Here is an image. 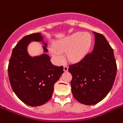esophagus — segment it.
Segmentation results:
<instances>
[{
	"label": "esophagus",
	"mask_w": 123,
	"mask_h": 123,
	"mask_svg": "<svg viewBox=\"0 0 123 123\" xmlns=\"http://www.w3.org/2000/svg\"><path fill=\"white\" fill-rule=\"evenodd\" d=\"M68 70V66L67 65L64 66V71H67Z\"/></svg>",
	"instance_id": "obj_1"
}]
</instances>
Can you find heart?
<instances>
[{"label": "heart", "mask_w": 123, "mask_h": 123, "mask_svg": "<svg viewBox=\"0 0 123 123\" xmlns=\"http://www.w3.org/2000/svg\"><path fill=\"white\" fill-rule=\"evenodd\" d=\"M91 44L92 37L90 34L77 32L57 41L55 46L52 45L49 50L58 62H62L64 59L62 52L68 50L69 59L78 60L86 55Z\"/></svg>", "instance_id": "obj_1"}]
</instances>
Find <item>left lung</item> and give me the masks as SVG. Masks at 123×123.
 I'll use <instances>...</instances> for the list:
<instances>
[{"instance_id": "1", "label": "left lung", "mask_w": 123, "mask_h": 123, "mask_svg": "<svg viewBox=\"0 0 123 123\" xmlns=\"http://www.w3.org/2000/svg\"><path fill=\"white\" fill-rule=\"evenodd\" d=\"M93 33V50L68 68L72 75L73 96L79 102L88 105L96 104L106 97L112 87L117 73L113 49L104 36Z\"/></svg>"}]
</instances>
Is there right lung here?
<instances>
[{
  "instance_id": "1",
  "label": "right lung",
  "mask_w": 123,
  "mask_h": 123,
  "mask_svg": "<svg viewBox=\"0 0 123 123\" xmlns=\"http://www.w3.org/2000/svg\"><path fill=\"white\" fill-rule=\"evenodd\" d=\"M31 41H42L44 52L47 44L41 34L24 36L13 48L9 62L8 75L11 86L17 97L31 107L40 106L51 98L54 84L64 73L63 66H55L46 54L31 57L27 46Z\"/></svg>"
}]
</instances>
